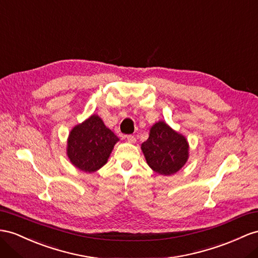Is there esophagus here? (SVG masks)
I'll return each instance as SVG.
<instances>
[{
  "label": "esophagus",
  "mask_w": 258,
  "mask_h": 258,
  "mask_svg": "<svg viewBox=\"0 0 258 258\" xmlns=\"http://www.w3.org/2000/svg\"><path fill=\"white\" fill-rule=\"evenodd\" d=\"M125 138L128 143H135L136 142V137L134 135H125Z\"/></svg>",
  "instance_id": "obj_1"
}]
</instances>
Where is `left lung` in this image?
<instances>
[{"instance_id": "left-lung-1", "label": "left lung", "mask_w": 258, "mask_h": 258, "mask_svg": "<svg viewBox=\"0 0 258 258\" xmlns=\"http://www.w3.org/2000/svg\"><path fill=\"white\" fill-rule=\"evenodd\" d=\"M142 150L148 166L162 175L177 172L188 158L185 137L162 121L151 127L148 140L142 144Z\"/></svg>"}]
</instances>
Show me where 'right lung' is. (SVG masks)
<instances>
[{"mask_svg":"<svg viewBox=\"0 0 258 258\" xmlns=\"http://www.w3.org/2000/svg\"><path fill=\"white\" fill-rule=\"evenodd\" d=\"M116 135L103 124L98 115L72 130L68 142V155L75 167L86 172H94L107 163Z\"/></svg>","mask_w":258,"mask_h":258,"instance_id":"obj_1","label":"right lung"}]
</instances>
